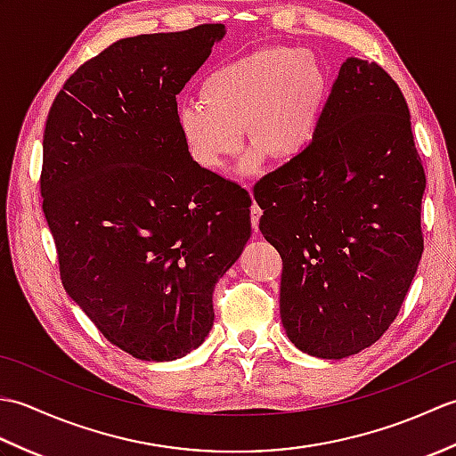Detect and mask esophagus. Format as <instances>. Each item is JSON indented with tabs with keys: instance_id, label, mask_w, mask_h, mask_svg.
<instances>
[{
	"instance_id": "obj_1",
	"label": "esophagus",
	"mask_w": 456,
	"mask_h": 456,
	"mask_svg": "<svg viewBox=\"0 0 456 456\" xmlns=\"http://www.w3.org/2000/svg\"><path fill=\"white\" fill-rule=\"evenodd\" d=\"M260 216H263V209L258 208V203H255V201H253V206H250V223H253L255 233L258 231V221H260Z\"/></svg>"
}]
</instances>
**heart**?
Masks as SVG:
<instances>
[{
    "label": "heart",
    "instance_id": "1",
    "mask_svg": "<svg viewBox=\"0 0 456 456\" xmlns=\"http://www.w3.org/2000/svg\"><path fill=\"white\" fill-rule=\"evenodd\" d=\"M331 80L323 58L307 48L266 46L216 68L200 88V102L178 111L191 157L221 170L243 147L253 170L263 154L292 162L312 147L322 123Z\"/></svg>",
    "mask_w": 456,
    "mask_h": 456
}]
</instances>
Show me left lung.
I'll return each instance as SVG.
<instances>
[{"label": "left lung", "instance_id": "left-lung-1", "mask_svg": "<svg viewBox=\"0 0 456 456\" xmlns=\"http://www.w3.org/2000/svg\"><path fill=\"white\" fill-rule=\"evenodd\" d=\"M423 191L398 84L346 58L312 147L255 186L260 233L282 256L280 317L299 351L345 358L388 331L423 253Z\"/></svg>", "mask_w": 456, "mask_h": 456}]
</instances>
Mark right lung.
<instances>
[{
	"label": "right lung",
	"instance_id": "add662e5",
	"mask_svg": "<svg viewBox=\"0 0 456 456\" xmlns=\"http://www.w3.org/2000/svg\"><path fill=\"white\" fill-rule=\"evenodd\" d=\"M221 23L121 38L66 80L46 118L41 196L64 289L139 361L213 325V288L250 237V198L190 157L176 95Z\"/></svg>",
	"mask_w": 456,
	"mask_h": 456
}]
</instances>
